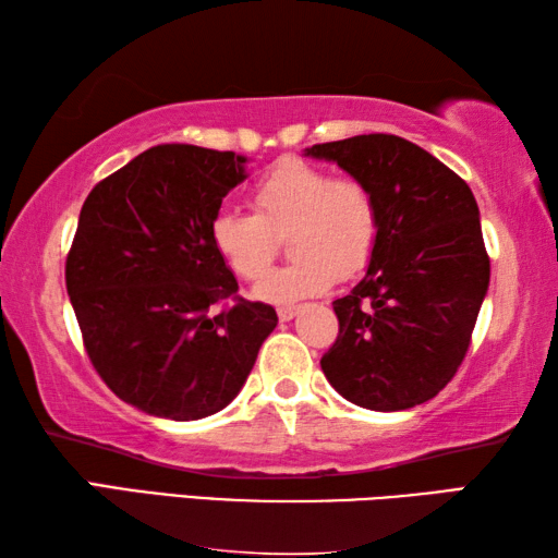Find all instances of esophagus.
<instances>
[{
  "label": "esophagus",
  "mask_w": 558,
  "mask_h": 558,
  "mask_svg": "<svg viewBox=\"0 0 558 558\" xmlns=\"http://www.w3.org/2000/svg\"><path fill=\"white\" fill-rule=\"evenodd\" d=\"M298 315V307H278V317H280V323H290L292 317Z\"/></svg>",
  "instance_id": "34e87169"
}]
</instances>
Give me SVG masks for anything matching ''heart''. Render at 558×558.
Masks as SVG:
<instances>
[{
  "label": "heart",
  "mask_w": 558,
  "mask_h": 558,
  "mask_svg": "<svg viewBox=\"0 0 558 558\" xmlns=\"http://www.w3.org/2000/svg\"><path fill=\"white\" fill-rule=\"evenodd\" d=\"M251 204L256 216L216 214L211 243L235 278L258 282L278 256V239L288 235L295 260L260 282V300L282 305L313 298L369 266L379 239V206L362 179L332 177L302 159H286L258 179Z\"/></svg>",
  "instance_id": "b5f03b06"
}]
</instances>
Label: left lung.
<instances>
[{
  "label": "left lung",
  "mask_w": 558,
  "mask_h": 558,
  "mask_svg": "<svg viewBox=\"0 0 558 558\" xmlns=\"http://www.w3.org/2000/svg\"><path fill=\"white\" fill-rule=\"evenodd\" d=\"M305 155L362 179L379 206L366 276L332 302L339 335L319 359L327 381L369 411L426 403L456 376L487 295L475 196L440 159L384 132Z\"/></svg>",
  "instance_id": "left-lung-1"
}]
</instances>
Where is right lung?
I'll list each match as a JSON object with an SVG mask.
<instances>
[{
    "label": "right lung",
    "instance_id": "add662e5",
    "mask_svg": "<svg viewBox=\"0 0 558 558\" xmlns=\"http://www.w3.org/2000/svg\"><path fill=\"white\" fill-rule=\"evenodd\" d=\"M245 157L157 145L93 186L65 258L83 344L100 379L135 409L199 421L226 409L276 329L270 305L239 295L211 243Z\"/></svg>",
    "mask_w": 558,
    "mask_h": 558
}]
</instances>
